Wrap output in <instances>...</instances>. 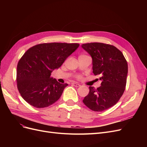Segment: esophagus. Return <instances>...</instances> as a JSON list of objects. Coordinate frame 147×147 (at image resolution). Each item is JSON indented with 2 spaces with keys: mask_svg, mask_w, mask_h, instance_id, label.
I'll return each mask as SVG.
<instances>
[{
  "mask_svg": "<svg viewBox=\"0 0 147 147\" xmlns=\"http://www.w3.org/2000/svg\"><path fill=\"white\" fill-rule=\"evenodd\" d=\"M72 84L73 86H75V87H79V86H80V84L79 83H72Z\"/></svg>",
  "mask_w": 147,
  "mask_h": 147,
  "instance_id": "esophagus-1",
  "label": "esophagus"
}]
</instances>
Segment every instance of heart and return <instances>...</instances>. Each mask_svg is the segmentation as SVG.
Here are the masks:
<instances>
[{
	"label": "heart",
	"mask_w": 147,
	"mask_h": 147,
	"mask_svg": "<svg viewBox=\"0 0 147 147\" xmlns=\"http://www.w3.org/2000/svg\"><path fill=\"white\" fill-rule=\"evenodd\" d=\"M78 78H80V76H78Z\"/></svg>",
	"instance_id": "b5f03b06"
}]
</instances>
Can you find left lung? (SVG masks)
Masks as SVG:
<instances>
[{
  "mask_svg": "<svg viewBox=\"0 0 147 147\" xmlns=\"http://www.w3.org/2000/svg\"><path fill=\"white\" fill-rule=\"evenodd\" d=\"M82 47L92 57V72L99 75L101 86H90L83 103L94 112H102L116 104L125 90L127 63L121 51L102 43L83 44Z\"/></svg>",
  "mask_w": 147,
  "mask_h": 147,
  "instance_id": "8db88e82",
  "label": "left lung"
}]
</instances>
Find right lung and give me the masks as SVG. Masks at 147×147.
<instances>
[{
    "mask_svg": "<svg viewBox=\"0 0 147 147\" xmlns=\"http://www.w3.org/2000/svg\"><path fill=\"white\" fill-rule=\"evenodd\" d=\"M78 43H49L35 45L26 51L17 65V87L24 100L41 109L58 100L68 84L51 77L79 47Z\"/></svg>",
    "mask_w": 147,
    "mask_h": 147,
    "instance_id": "1",
    "label": "right lung"
}]
</instances>
